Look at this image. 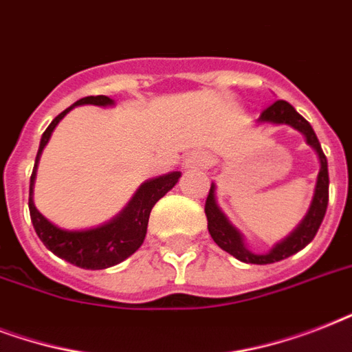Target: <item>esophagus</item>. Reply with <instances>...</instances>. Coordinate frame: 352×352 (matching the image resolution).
<instances>
[{"instance_id": "obj_1", "label": "esophagus", "mask_w": 352, "mask_h": 352, "mask_svg": "<svg viewBox=\"0 0 352 352\" xmlns=\"http://www.w3.org/2000/svg\"><path fill=\"white\" fill-rule=\"evenodd\" d=\"M204 164H206V157H204L203 153H199V151H195V153H190L186 157V160H184V168H190V170L203 168Z\"/></svg>"}]
</instances>
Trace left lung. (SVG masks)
<instances>
[{
  "instance_id": "8db88e82",
  "label": "left lung",
  "mask_w": 352,
  "mask_h": 352,
  "mask_svg": "<svg viewBox=\"0 0 352 352\" xmlns=\"http://www.w3.org/2000/svg\"><path fill=\"white\" fill-rule=\"evenodd\" d=\"M256 124H272V126H290L296 131H300L305 137V142L311 146L318 155L320 160V171L316 177V186H314V195H312L311 206L307 210L305 217L300 221V225L296 226L294 230L290 232L285 239L270 248L265 254H254L252 250L246 248L245 235L241 234L234 225H232L225 212L219 208L217 199H215V184L212 182L210 193L206 197L204 204V212H206V219H208V232L212 239L221 246L223 250L228 252L235 259L243 263H254V265H268V263L281 261L287 257L294 256L300 250H303L316 235L318 228L322 225L325 212H327L329 203V170H327V159L322 151L320 140H318L316 133L312 126L305 118L301 117L300 113L296 111L294 107L290 106L289 102L278 100L274 102L272 106H268L261 113V117L257 118Z\"/></svg>"
}]
</instances>
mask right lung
<instances>
[{"label":"right lung","instance_id":"right-lung-1","mask_svg":"<svg viewBox=\"0 0 352 352\" xmlns=\"http://www.w3.org/2000/svg\"><path fill=\"white\" fill-rule=\"evenodd\" d=\"M76 106H98L113 107L115 100L109 96H85L74 102L73 106L62 111L54 120L49 124L45 133L41 135L40 149L36 155L34 170L30 175L29 188V212L30 221L34 226L36 234L41 243L58 257H62L74 267L85 268V270H104V268L115 267L118 263L135 254L144 243L146 232H148V221L151 208L160 197H164L171 188L175 186L181 179V171H170L166 175L153 177L142 182L138 190L133 193L129 203L118 212L113 219L95 228H84V230H65L47 219L45 215L40 214V210L34 206V181L38 162L43 153V148L49 142L54 127L60 124L65 115Z\"/></svg>","mask_w":352,"mask_h":352}]
</instances>
